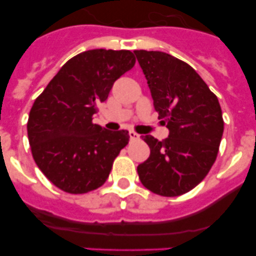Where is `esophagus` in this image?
Masks as SVG:
<instances>
[{
    "mask_svg": "<svg viewBox=\"0 0 256 256\" xmlns=\"http://www.w3.org/2000/svg\"><path fill=\"white\" fill-rule=\"evenodd\" d=\"M130 141H137V140H140V134H137L136 132L130 130Z\"/></svg>",
    "mask_w": 256,
    "mask_h": 256,
    "instance_id": "obj_1",
    "label": "esophagus"
}]
</instances>
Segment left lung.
<instances>
[{"instance_id":"obj_1","label":"left lung","mask_w":256,"mask_h":256,"mask_svg":"<svg viewBox=\"0 0 256 256\" xmlns=\"http://www.w3.org/2000/svg\"><path fill=\"white\" fill-rule=\"evenodd\" d=\"M154 108L169 130L164 141L142 136L150 156L137 166L141 183L160 196L191 191L218 155L223 116L216 96L187 62L162 51L136 50Z\"/></svg>"}]
</instances>
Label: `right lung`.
Returning a JSON list of instances; mask_svg holds the SVG:
<instances>
[{"label": "right lung", "instance_id": "add662e5", "mask_svg": "<svg viewBox=\"0 0 256 256\" xmlns=\"http://www.w3.org/2000/svg\"><path fill=\"white\" fill-rule=\"evenodd\" d=\"M128 50H90L68 60L29 112L32 155L40 172L68 194H86L106 182L114 159L130 141L128 130L92 123L118 78L132 69Z\"/></svg>", "mask_w": 256, "mask_h": 256}]
</instances>
